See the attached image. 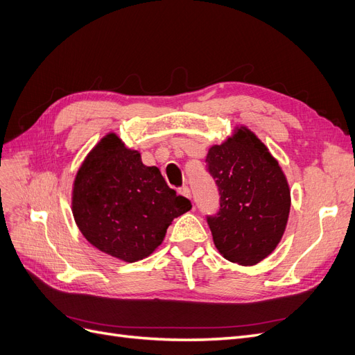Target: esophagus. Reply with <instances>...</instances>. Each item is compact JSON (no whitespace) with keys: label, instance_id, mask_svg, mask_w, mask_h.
Masks as SVG:
<instances>
[{"label":"esophagus","instance_id":"34e87169","mask_svg":"<svg viewBox=\"0 0 355 355\" xmlns=\"http://www.w3.org/2000/svg\"><path fill=\"white\" fill-rule=\"evenodd\" d=\"M178 193L181 194V196H184V198H187V199H191V193H190V189L189 187H181V189H178Z\"/></svg>","mask_w":355,"mask_h":355}]
</instances>
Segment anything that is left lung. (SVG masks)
Here are the masks:
<instances>
[{
    "label": "left lung",
    "instance_id": "1",
    "mask_svg": "<svg viewBox=\"0 0 355 355\" xmlns=\"http://www.w3.org/2000/svg\"><path fill=\"white\" fill-rule=\"evenodd\" d=\"M206 162L220 193L218 215L207 218L214 244L234 263L257 265L277 248L290 216L291 190L284 171L245 125L209 148Z\"/></svg>",
    "mask_w": 355,
    "mask_h": 355
}]
</instances>
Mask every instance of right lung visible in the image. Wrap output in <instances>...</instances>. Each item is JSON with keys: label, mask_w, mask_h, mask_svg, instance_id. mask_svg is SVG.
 Instances as JSON below:
<instances>
[{"label": "right lung", "mask_w": 355, "mask_h": 355, "mask_svg": "<svg viewBox=\"0 0 355 355\" xmlns=\"http://www.w3.org/2000/svg\"><path fill=\"white\" fill-rule=\"evenodd\" d=\"M190 200L169 189L159 168L115 133L105 135L73 181L71 212L83 237L98 250L133 263L150 256Z\"/></svg>", "instance_id": "right-lung-1"}]
</instances>
